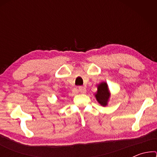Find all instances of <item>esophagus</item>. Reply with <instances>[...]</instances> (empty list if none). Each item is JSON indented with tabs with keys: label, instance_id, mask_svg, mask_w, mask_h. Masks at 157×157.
Returning a JSON list of instances; mask_svg holds the SVG:
<instances>
[{
	"label": "esophagus",
	"instance_id": "1",
	"mask_svg": "<svg viewBox=\"0 0 157 157\" xmlns=\"http://www.w3.org/2000/svg\"><path fill=\"white\" fill-rule=\"evenodd\" d=\"M78 90H79V91L81 93V94H85V93H86V88H84V86H79Z\"/></svg>",
	"mask_w": 157,
	"mask_h": 157
}]
</instances>
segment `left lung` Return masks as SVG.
Wrapping results in <instances>:
<instances>
[{"instance_id": "left-lung-1", "label": "left lung", "mask_w": 157, "mask_h": 157, "mask_svg": "<svg viewBox=\"0 0 157 157\" xmlns=\"http://www.w3.org/2000/svg\"><path fill=\"white\" fill-rule=\"evenodd\" d=\"M95 96L98 102L103 107L107 105L110 97V92L106 82H101L98 85V91L95 94Z\"/></svg>"}]
</instances>
